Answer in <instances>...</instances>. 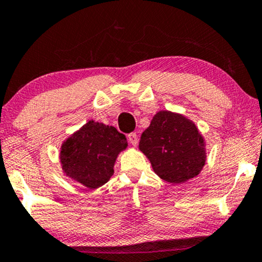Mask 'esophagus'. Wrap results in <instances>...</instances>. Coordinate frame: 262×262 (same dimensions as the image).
Returning <instances> with one entry per match:
<instances>
[{"mask_svg":"<svg viewBox=\"0 0 262 262\" xmlns=\"http://www.w3.org/2000/svg\"><path fill=\"white\" fill-rule=\"evenodd\" d=\"M128 140H129V143L132 144V145L135 146L138 144V135L135 133L128 134Z\"/></svg>","mask_w":262,"mask_h":262,"instance_id":"esophagus-1","label":"esophagus"}]
</instances>
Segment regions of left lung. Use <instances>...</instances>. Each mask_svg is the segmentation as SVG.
<instances>
[{
	"label": "left lung",
	"instance_id": "8db88e82",
	"mask_svg": "<svg viewBox=\"0 0 262 262\" xmlns=\"http://www.w3.org/2000/svg\"><path fill=\"white\" fill-rule=\"evenodd\" d=\"M204 146L196 124L170 111L156 113L139 141L154 172L170 183H182L201 172L207 158Z\"/></svg>",
	"mask_w": 262,
	"mask_h": 262
}]
</instances>
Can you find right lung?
Instances as JSON below:
<instances>
[{"mask_svg": "<svg viewBox=\"0 0 262 262\" xmlns=\"http://www.w3.org/2000/svg\"><path fill=\"white\" fill-rule=\"evenodd\" d=\"M127 146L125 135L112 125L89 121L62 143V171L87 188H98L113 175L117 156Z\"/></svg>", "mask_w": 262, "mask_h": 262, "instance_id": "right-lung-1", "label": "right lung"}]
</instances>
